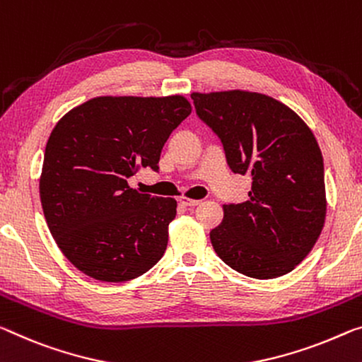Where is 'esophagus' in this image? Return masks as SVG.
<instances>
[{"label": "esophagus", "instance_id": "34e87169", "mask_svg": "<svg viewBox=\"0 0 362 362\" xmlns=\"http://www.w3.org/2000/svg\"><path fill=\"white\" fill-rule=\"evenodd\" d=\"M179 202L183 206H198L199 203H202L199 199H192V198H187V197H180Z\"/></svg>", "mask_w": 362, "mask_h": 362}]
</instances>
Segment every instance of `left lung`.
I'll use <instances>...</instances> for the list:
<instances>
[{
  "label": "left lung",
  "mask_w": 362,
  "mask_h": 362,
  "mask_svg": "<svg viewBox=\"0 0 362 362\" xmlns=\"http://www.w3.org/2000/svg\"><path fill=\"white\" fill-rule=\"evenodd\" d=\"M199 119L219 136L235 174L251 175L250 199L223 204L209 237L233 271L259 280L293 271L311 253L327 212L324 159L295 111L245 90L192 93Z\"/></svg>",
  "instance_id": "left-lung-1"
}]
</instances>
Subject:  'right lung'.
<instances>
[{
  "mask_svg": "<svg viewBox=\"0 0 362 362\" xmlns=\"http://www.w3.org/2000/svg\"><path fill=\"white\" fill-rule=\"evenodd\" d=\"M190 112L182 95L98 96L54 125L40 199L56 245L78 271L127 282L163 257L177 202L139 193L127 179L159 169L164 143Z\"/></svg>",
  "mask_w": 362,
  "mask_h": 362,
  "instance_id": "right-lung-1",
  "label": "right lung"
}]
</instances>
